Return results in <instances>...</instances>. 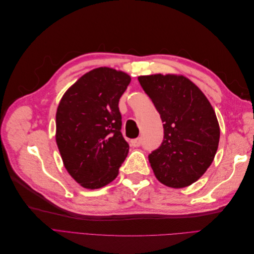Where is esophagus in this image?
I'll list each match as a JSON object with an SVG mask.
<instances>
[{
	"instance_id": "1",
	"label": "esophagus",
	"mask_w": 254,
	"mask_h": 254,
	"mask_svg": "<svg viewBox=\"0 0 254 254\" xmlns=\"http://www.w3.org/2000/svg\"><path fill=\"white\" fill-rule=\"evenodd\" d=\"M131 145L133 146V147H140V146L142 145V139L140 137V139H134V140H131Z\"/></svg>"
}]
</instances>
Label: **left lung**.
I'll return each instance as SVG.
<instances>
[{"instance_id": "obj_1", "label": "left lung", "mask_w": 254, "mask_h": 254, "mask_svg": "<svg viewBox=\"0 0 254 254\" xmlns=\"http://www.w3.org/2000/svg\"><path fill=\"white\" fill-rule=\"evenodd\" d=\"M137 79L163 122L162 144L148 156L156 178L170 188L189 187L206 172L218 148L220 131L213 107L184 76Z\"/></svg>"}]
</instances>
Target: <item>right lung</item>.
<instances>
[{
    "mask_svg": "<svg viewBox=\"0 0 254 254\" xmlns=\"http://www.w3.org/2000/svg\"><path fill=\"white\" fill-rule=\"evenodd\" d=\"M130 80L124 72L97 67L81 76L59 103L56 143L67 173L83 188L113 181L128 155L119 102Z\"/></svg>",
    "mask_w": 254,
    "mask_h": 254,
    "instance_id": "right-lung-1",
    "label": "right lung"
}]
</instances>
